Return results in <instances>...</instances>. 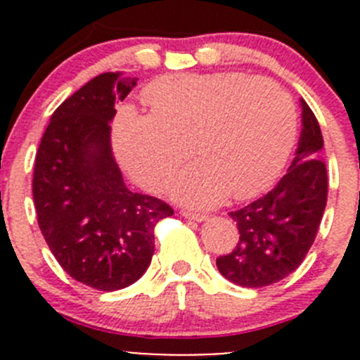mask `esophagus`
Listing matches in <instances>:
<instances>
[{"label": "esophagus", "mask_w": 360, "mask_h": 360, "mask_svg": "<svg viewBox=\"0 0 360 360\" xmlns=\"http://www.w3.org/2000/svg\"><path fill=\"white\" fill-rule=\"evenodd\" d=\"M181 214H183L186 219H193V221H198V223H202V221L207 219L205 214H200V212H191V210H181Z\"/></svg>", "instance_id": "1"}]
</instances>
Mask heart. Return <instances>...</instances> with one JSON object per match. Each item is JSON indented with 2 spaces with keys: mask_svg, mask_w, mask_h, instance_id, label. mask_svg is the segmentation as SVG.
<instances>
[{
  "mask_svg": "<svg viewBox=\"0 0 360 360\" xmlns=\"http://www.w3.org/2000/svg\"><path fill=\"white\" fill-rule=\"evenodd\" d=\"M151 112L125 108L115 144L130 176L160 191L195 153L174 195L190 205H216L233 193L250 198L270 188L291 155L297 115L288 92L244 72L169 76L144 92Z\"/></svg>",
  "mask_w": 360,
  "mask_h": 360,
  "instance_id": "obj_1",
  "label": "heart"
}]
</instances>
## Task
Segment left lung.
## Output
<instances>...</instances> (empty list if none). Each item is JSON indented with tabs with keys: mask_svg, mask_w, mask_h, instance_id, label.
I'll return each instance as SVG.
<instances>
[{
	"mask_svg": "<svg viewBox=\"0 0 360 360\" xmlns=\"http://www.w3.org/2000/svg\"><path fill=\"white\" fill-rule=\"evenodd\" d=\"M297 150L277 186L230 212L238 226V244L216 259L217 270L242 288H264L291 275L310 250L328 202L324 146L314 111L301 99Z\"/></svg>",
	"mask_w": 360,
	"mask_h": 360,
	"instance_id": "8db88e82",
	"label": "left lung"
}]
</instances>
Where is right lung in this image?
<instances>
[{"mask_svg": "<svg viewBox=\"0 0 360 360\" xmlns=\"http://www.w3.org/2000/svg\"><path fill=\"white\" fill-rule=\"evenodd\" d=\"M137 78L103 72L68 97L50 118L36 153L32 198L41 235L68 275L118 291L139 281L155 252V226L169 203L134 193L111 151L116 101Z\"/></svg>", "mask_w": 360, "mask_h": 360, "instance_id": "1", "label": "right lung"}]
</instances>
